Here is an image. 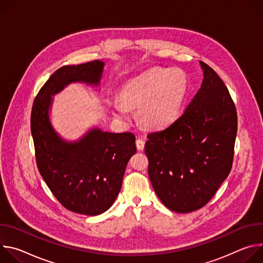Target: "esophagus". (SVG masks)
Wrapping results in <instances>:
<instances>
[{
    "mask_svg": "<svg viewBox=\"0 0 263 263\" xmlns=\"http://www.w3.org/2000/svg\"><path fill=\"white\" fill-rule=\"evenodd\" d=\"M136 146H137V149H139V151H142V149L144 148V140L140 139V138H137L136 139Z\"/></svg>",
    "mask_w": 263,
    "mask_h": 263,
    "instance_id": "esophagus-1",
    "label": "esophagus"
}]
</instances>
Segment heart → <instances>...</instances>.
<instances>
[{"instance_id": "obj_1", "label": "heart", "mask_w": 263, "mask_h": 263, "mask_svg": "<svg viewBox=\"0 0 263 263\" xmlns=\"http://www.w3.org/2000/svg\"><path fill=\"white\" fill-rule=\"evenodd\" d=\"M186 80L179 69L154 68L127 82L121 90V103L114 109L126 116L128 108H138L140 122L148 128L167 126L178 115L185 92Z\"/></svg>"}]
</instances>
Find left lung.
Wrapping results in <instances>:
<instances>
[{
  "label": "left lung",
  "mask_w": 263,
  "mask_h": 263,
  "mask_svg": "<svg viewBox=\"0 0 263 263\" xmlns=\"http://www.w3.org/2000/svg\"><path fill=\"white\" fill-rule=\"evenodd\" d=\"M204 80L183 114L167 128L147 134V174L160 201L187 213L205 206L230 174L237 112L218 74L200 61Z\"/></svg>",
  "instance_id": "1"
}]
</instances>
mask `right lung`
Here are the masks:
<instances>
[{
  "label": "right lung",
  "instance_id": "1",
  "mask_svg": "<svg viewBox=\"0 0 263 263\" xmlns=\"http://www.w3.org/2000/svg\"><path fill=\"white\" fill-rule=\"evenodd\" d=\"M104 63L95 60L57 69L35 97L31 133L39 171L59 203L85 215H98L115 203L129 159L136 152L131 132L90 130L76 142L62 140L49 120L52 96L71 82L100 83Z\"/></svg>",
  "mask_w": 263,
  "mask_h": 263
}]
</instances>
